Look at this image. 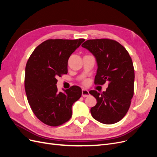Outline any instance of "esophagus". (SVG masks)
Returning a JSON list of instances; mask_svg holds the SVG:
<instances>
[{
	"label": "esophagus",
	"instance_id": "obj_1",
	"mask_svg": "<svg viewBox=\"0 0 157 157\" xmlns=\"http://www.w3.org/2000/svg\"><path fill=\"white\" fill-rule=\"evenodd\" d=\"M89 95H90V94H89V92L87 90H85V89H82V96H83V97H88V96H89Z\"/></svg>",
	"mask_w": 157,
	"mask_h": 157
}]
</instances>
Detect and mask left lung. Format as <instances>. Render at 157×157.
<instances>
[{"label": "left lung", "mask_w": 157, "mask_h": 157, "mask_svg": "<svg viewBox=\"0 0 157 157\" xmlns=\"http://www.w3.org/2000/svg\"><path fill=\"white\" fill-rule=\"evenodd\" d=\"M82 46L96 59L95 84L109 82L101 94L96 90L89 92L97 100L90 109L92 116L103 124H115L126 115L134 96L135 74L131 57L124 46L111 39L88 40Z\"/></svg>", "instance_id": "obj_1"}]
</instances>
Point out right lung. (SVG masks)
<instances>
[{"instance_id": "right-lung-1", "label": "right lung", "mask_w": 157, "mask_h": 157, "mask_svg": "<svg viewBox=\"0 0 157 157\" xmlns=\"http://www.w3.org/2000/svg\"><path fill=\"white\" fill-rule=\"evenodd\" d=\"M85 40L48 39L38 46L25 67V90L33 112L45 124L58 126L72 116V105L81 97L77 86L58 91L56 78L67 73L70 56Z\"/></svg>"}]
</instances>
